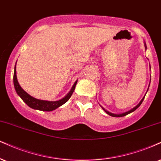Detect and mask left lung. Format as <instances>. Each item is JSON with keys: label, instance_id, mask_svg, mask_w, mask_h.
<instances>
[{"label": "left lung", "instance_id": "obj_1", "mask_svg": "<svg viewBox=\"0 0 161 161\" xmlns=\"http://www.w3.org/2000/svg\"><path fill=\"white\" fill-rule=\"evenodd\" d=\"M144 45H145V48H146V49H147V47H146V43H144ZM150 69H151V67H150ZM149 85H150V84H149ZM148 90H147V91H148ZM145 96L143 97V98H142V100L140 101V103H139V104L136 105V106H135L134 107V108H132L131 110H128V111H127V112H125V113H122V114H112V113H110V112H109V111H108L107 110H105V109L103 108L102 106H101V108H102L103 110H104V111H105V113H106V114H108V115H110V116H114V117H122V116H126V115H128V114H130V113H132V112H134V110H136V109H137L140 106V105H141V104H142V101L144 100V98H145Z\"/></svg>", "mask_w": 161, "mask_h": 161}]
</instances>
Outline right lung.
Instances as JSON below:
<instances>
[{
    "instance_id": "obj_1",
    "label": "right lung",
    "mask_w": 161,
    "mask_h": 161,
    "mask_svg": "<svg viewBox=\"0 0 161 161\" xmlns=\"http://www.w3.org/2000/svg\"><path fill=\"white\" fill-rule=\"evenodd\" d=\"M77 80L75 82L74 85L71 87V90L69 91L68 94L65 96L64 98H61L60 100L54 101V102H51V101H45V100H40V99H37L30 96L28 93H27L25 90L21 88L20 86L19 82L17 80L16 76V63H15V69H14V75H13V83L14 86H15V90L16 91L17 94L19 95L24 102L26 103L31 108L34 109V110H38L42 111H52L55 109L58 108L59 107L62 106L64 104L65 102H68V100L70 98V97L72 95L73 92H74L75 86H76Z\"/></svg>"
}]
</instances>
